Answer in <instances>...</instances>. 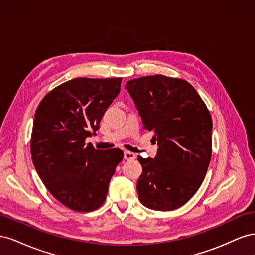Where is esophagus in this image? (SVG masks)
I'll use <instances>...</instances> for the list:
<instances>
[{"mask_svg":"<svg viewBox=\"0 0 255 255\" xmlns=\"http://www.w3.org/2000/svg\"><path fill=\"white\" fill-rule=\"evenodd\" d=\"M123 155H125V159L126 160H132V159L136 158L135 154L132 153V152H129V151H125V153H123Z\"/></svg>","mask_w":255,"mask_h":255,"instance_id":"1","label":"esophagus"}]
</instances>
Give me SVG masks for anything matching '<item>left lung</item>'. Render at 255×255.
I'll use <instances>...</instances> for the list:
<instances>
[{
  "mask_svg": "<svg viewBox=\"0 0 255 255\" xmlns=\"http://www.w3.org/2000/svg\"><path fill=\"white\" fill-rule=\"evenodd\" d=\"M143 121L154 132L155 158L138 156L140 202L154 211H172L192 198L204 180L212 156L213 121L197 90L185 80L149 75L127 83Z\"/></svg>",
  "mask_w": 255,
  "mask_h": 255,
  "instance_id": "obj_1",
  "label": "left lung"
}]
</instances>
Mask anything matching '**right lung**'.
I'll return each mask as SVG.
<instances>
[{
  "mask_svg": "<svg viewBox=\"0 0 255 255\" xmlns=\"http://www.w3.org/2000/svg\"><path fill=\"white\" fill-rule=\"evenodd\" d=\"M121 78H76L52 89L38 105L30 154L44 186L56 200L75 212L101 206L116 167L123 158L120 149L96 150L85 140L99 129Z\"/></svg>",
  "mask_w": 255,
  "mask_h": 255,
  "instance_id": "add662e5",
  "label": "right lung"
}]
</instances>
